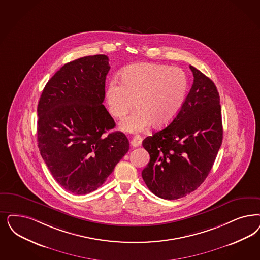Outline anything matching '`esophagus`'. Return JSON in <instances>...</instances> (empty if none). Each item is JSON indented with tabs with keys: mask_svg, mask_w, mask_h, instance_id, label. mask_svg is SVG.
Masks as SVG:
<instances>
[{
	"mask_svg": "<svg viewBox=\"0 0 260 260\" xmlns=\"http://www.w3.org/2000/svg\"><path fill=\"white\" fill-rule=\"evenodd\" d=\"M142 143V137L140 136V135H135L134 136V138L132 139V141H131V144H132V146L133 147H138V146H140Z\"/></svg>",
	"mask_w": 260,
	"mask_h": 260,
	"instance_id": "esophagus-1",
	"label": "esophagus"
}]
</instances>
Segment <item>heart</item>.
I'll return each instance as SVG.
<instances>
[{
  "mask_svg": "<svg viewBox=\"0 0 260 260\" xmlns=\"http://www.w3.org/2000/svg\"><path fill=\"white\" fill-rule=\"evenodd\" d=\"M120 82L111 81L106 90V102L112 116L122 118L127 133L143 132L152 124L162 127L170 124L182 108L188 89V79L178 67L157 63H138L125 69Z\"/></svg>",
  "mask_w": 260,
  "mask_h": 260,
  "instance_id": "obj_1",
  "label": "heart"
}]
</instances>
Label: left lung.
<instances>
[{"label":"left lung","instance_id":"left-lung-1","mask_svg":"<svg viewBox=\"0 0 260 260\" xmlns=\"http://www.w3.org/2000/svg\"><path fill=\"white\" fill-rule=\"evenodd\" d=\"M194 81L179 114L143 140L150 162L142 178L157 197H185L205 181L223 140L220 96L214 82L189 66Z\"/></svg>","mask_w":260,"mask_h":260}]
</instances>
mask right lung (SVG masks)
<instances>
[{"label":"right lung","mask_w":260,"mask_h":260,"mask_svg":"<svg viewBox=\"0 0 260 260\" xmlns=\"http://www.w3.org/2000/svg\"><path fill=\"white\" fill-rule=\"evenodd\" d=\"M110 66L105 54L66 63L47 82L37 106V142L57 183L76 195L98 189L129 149L103 105Z\"/></svg>","instance_id":"add662e5"}]
</instances>
